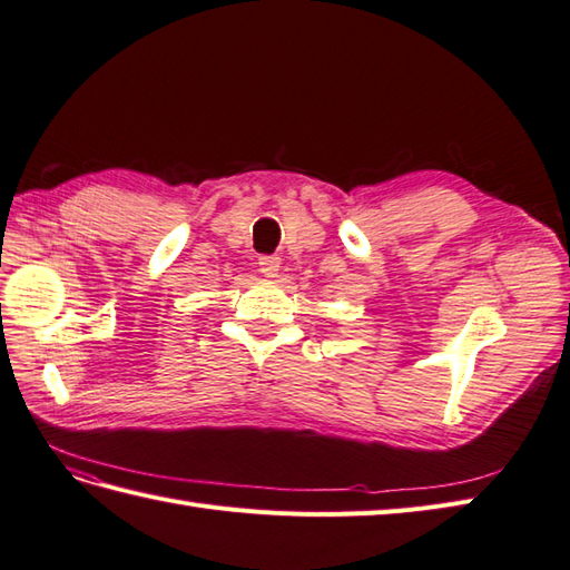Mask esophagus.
Returning a JSON list of instances; mask_svg holds the SVG:
<instances>
[{
	"instance_id": "esophagus-1",
	"label": "esophagus",
	"mask_w": 570,
	"mask_h": 570,
	"mask_svg": "<svg viewBox=\"0 0 570 570\" xmlns=\"http://www.w3.org/2000/svg\"><path fill=\"white\" fill-rule=\"evenodd\" d=\"M258 271L265 277H275L277 271H281V258H277V256H261L258 258Z\"/></svg>"
}]
</instances>
